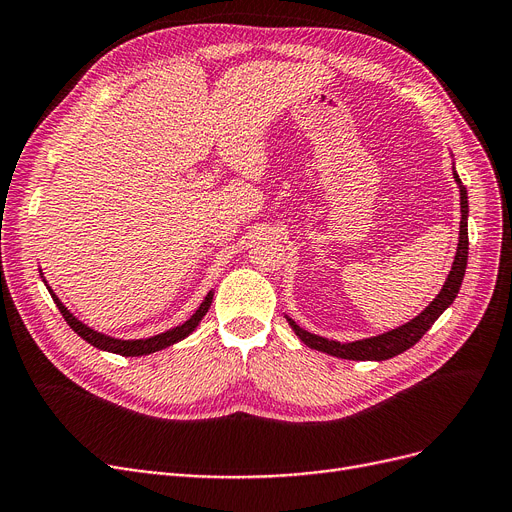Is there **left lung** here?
I'll list each match as a JSON object with an SVG mask.
<instances>
[{
    "label": "left lung",
    "instance_id": "obj_1",
    "mask_svg": "<svg viewBox=\"0 0 512 512\" xmlns=\"http://www.w3.org/2000/svg\"><path fill=\"white\" fill-rule=\"evenodd\" d=\"M454 180L458 182L460 187V237H458V252L452 264V271H449L441 292L437 294V298L426 306V309L414 317L412 321H407L405 325L397 327V330H391L380 336H372L365 340H355V342H336V340H327L321 336H315L311 332L302 330L300 325H296V321H292L290 317L288 323L292 325V330L296 332V336L306 344L311 346L315 351L327 353L338 359H353V361H384L391 359L395 355H401L403 351L412 349V346L431 330V325L441 317V313L447 309L449 304L454 302V298L460 292V285L464 279V271H466V260H468V197H466V187L462 185L460 176L456 174L454 168Z\"/></svg>",
    "mask_w": 512,
    "mask_h": 512
}]
</instances>
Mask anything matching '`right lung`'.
I'll use <instances>...</instances> for the list:
<instances>
[{"instance_id": "add662e5", "label": "right lung", "mask_w": 512, "mask_h": 512, "mask_svg": "<svg viewBox=\"0 0 512 512\" xmlns=\"http://www.w3.org/2000/svg\"><path fill=\"white\" fill-rule=\"evenodd\" d=\"M48 285V283H46ZM48 292L52 296V300L56 302L58 311L63 313L65 321L71 325V330L84 338L88 344L96 346V349L100 351H109V353H115V355H121V357H140V355H149V353H155V351H161L166 349V346H172L176 342H180L182 338H187L195 327L199 325V321L203 319V315L208 313L210 304H212V298H214V292H208L206 300H203L199 304V309L193 313L191 319H187L182 325H176L172 327V330L163 332V334H157V336H151V338H142V340H119V338H111V336H105L100 332H94L92 327H88L86 323H81L77 317H73V313L67 311V306L58 300V296L50 290L48 285Z\"/></svg>"}]
</instances>
